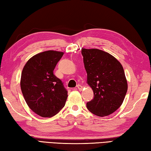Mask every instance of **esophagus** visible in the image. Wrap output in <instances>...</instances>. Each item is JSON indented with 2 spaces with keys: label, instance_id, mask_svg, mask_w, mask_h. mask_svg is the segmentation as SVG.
Wrapping results in <instances>:
<instances>
[{
  "label": "esophagus",
  "instance_id": "34e87169",
  "mask_svg": "<svg viewBox=\"0 0 151 151\" xmlns=\"http://www.w3.org/2000/svg\"><path fill=\"white\" fill-rule=\"evenodd\" d=\"M77 88L78 89V90L82 91V90H83V86H81V85H77Z\"/></svg>",
  "mask_w": 151,
  "mask_h": 151
}]
</instances>
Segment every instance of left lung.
I'll use <instances>...</instances> for the list:
<instances>
[{
  "label": "left lung",
  "instance_id": "1",
  "mask_svg": "<svg viewBox=\"0 0 151 151\" xmlns=\"http://www.w3.org/2000/svg\"><path fill=\"white\" fill-rule=\"evenodd\" d=\"M87 73L86 83L93 91L94 98L86 103L92 113L108 116L123 103L128 89L123 67L113 56L96 48H82Z\"/></svg>",
  "mask_w": 151,
  "mask_h": 151
}]
</instances>
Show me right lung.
<instances>
[{"instance_id":"right-lung-1","label":"right lung","mask_w":151,"mask_h":151,"mask_svg":"<svg viewBox=\"0 0 151 151\" xmlns=\"http://www.w3.org/2000/svg\"><path fill=\"white\" fill-rule=\"evenodd\" d=\"M63 52L47 50L38 53L25 64L20 88L27 105L42 117H52L65 105L68 92L54 74Z\"/></svg>"}]
</instances>
